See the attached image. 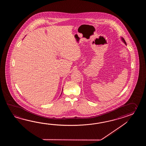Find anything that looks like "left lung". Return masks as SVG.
I'll use <instances>...</instances> for the list:
<instances>
[{
    "mask_svg": "<svg viewBox=\"0 0 146 146\" xmlns=\"http://www.w3.org/2000/svg\"><path fill=\"white\" fill-rule=\"evenodd\" d=\"M121 40L122 41H123V42L126 45H127V44H126V42H125V40L124 39V38L123 37H121Z\"/></svg>",
    "mask_w": 146,
    "mask_h": 146,
    "instance_id": "8db88e82",
    "label": "left lung"
}]
</instances>
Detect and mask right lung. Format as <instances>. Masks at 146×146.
I'll use <instances>...</instances> for the list:
<instances>
[{
    "label": "right lung",
    "instance_id": "obj_1",
    "mask_svg": "<svg viewBox=\"0 0 146 146\" xmlns=\"http://www.w3.org/2000/svg\"><path fill=\"white\" fill-rule=\"evenodd\" d=\"M62 93H61V94H62ZM60 96H61V95H60Z\"/></svg>",
    "mask_w": 146,
    "mask_h": 146
}]
</instances>
